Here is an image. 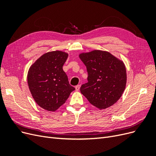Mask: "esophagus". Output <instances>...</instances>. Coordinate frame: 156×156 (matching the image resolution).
<instances>
[{
  "mask_svg": "<svg viewBox=\"0 0 156 156\" xmlns=\"http://www.w3.org/2000/svg\"><path fill=\"white\" fill-rule=\"evenodd\" d=\"M80 87H81V85H80V84H79V85H77L76 87H75V90L79 91V88H80Z\"/></svg>",
  "mask_w": 156,
  "mask_h": 156,
  "instance_id": "1",
  "label": "esophagus"
}]
</instances>
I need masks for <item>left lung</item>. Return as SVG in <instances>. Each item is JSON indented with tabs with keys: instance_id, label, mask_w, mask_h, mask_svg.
Listing matches in <instances>:
<instances>
[{
	"instance_id": "8db88e82",
	"label": "left lung",
	"mask_w": 156,
	"mask_h": 156,
	"mask_svg": "<svg viewBox=\"0 0 156 156\" xmlns=\"http://www.w3.org/2000/svg\"><path fill=\"white\" fill-rule=\"evenodd\" d=\"M79 58L86 66L88 83L80 88L92 105L100 109L111 107L123 94L127 81L124 62L107 51L94 50Z\"/></svg>"
}]
</instances>
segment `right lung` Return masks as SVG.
<instances>
[{
	"mask_svg": "<svg viewBox=\"0 0 156 156\" xmlns=\"http://www.w3.org/2000/svg\"><path fill=\"white\" fill-rule=\"evenodd\" d=\"M68 56L61 51L48 52L36 60L28 72L27 82L32 98L45 110H57L75 90L62 69Z\"/></svg>",
	"mask_w": 156,
	"mask_h": 156,
	"instance_id": "right-lung-1",
	"label": "right lung"
}]
</instances>
